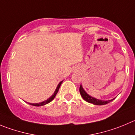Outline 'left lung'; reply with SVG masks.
Returning <instances> with one entry per match:
<instances>
[{
    "label": "left lung",
    "instance_id": "obj_1",
    "mask_svg": "<svg viewBox=\"0 0 135 135\" xmlns=\"http://www.w3.org/2000/svg\"><path fill=\"white\" fill-rule=\"evenodd\" d=\"M79 91H80V95H81V97L83 98L84 100H86L88 103H93V104H96V105H103V104H108V103H110V101H112L113 100V99H112V100H101L95 99V98L89 96V94L84 90L83 88L82 87L81 85H80V88H79Z\"/></svg>",
    "mask_w": 135,
    "mask_h": 135
}]
</instances>
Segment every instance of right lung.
Returning a JSON list of instances; mask_svg holds the SVG:
<instances>
[{"mask_svg": "<svg viewBox=\"0 0 135 135\" xmlns=\"http://www.w3.org/2000/svg\"><path fill=\"white\" fill-rule=\"evenodd\" d=\"M62 83V81H61V82H60V83H59V85H58L57 87H56V90H55V93H54V94H52V96L50 97L49 98V99H47V100H45V101H43V102H42V103H36V104H34V103H33V104H32V103H29V104H31V105L36 106V107H40V106H43V105H45V104H48V103H50V101H52V100H53L54 99H55V96H56V94H57L58 91H59V88H60V85H61Z\"/></svg>", "mask_w": 135, "mask_h": 135, "instance_id": "obj_1", "label": "right lung"}]
</instances>
